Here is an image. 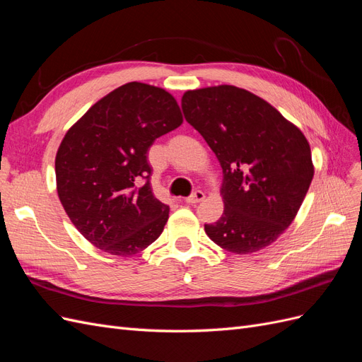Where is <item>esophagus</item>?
I'll return each instance as SVG.
<instances>
[{"instance_id": "obj_1", "label": "esophagus", "mask_w": 362, "mask_h": 362, "mask_svg": "<svg viewBox=\"0 0 362 362\" xmlns=\"http://www.w3.org/2000/svg\"><path fill=\"white\" fill-rule=\"evenodd\" d=\"M205 199V193L204 192H201V190H196L192 196H190V198H187V199H185V202H187V204H198V202H202Z\"/></svg>"}]
</instances>
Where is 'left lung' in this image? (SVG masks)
<instances>
[{
  "mask_svg": "<svg viewBox=\"0 0 362 362\" xmlns=\"http://www.w3.org/2000/svg\"><path fill=\"white\" fill-rule=\"evenodd\" d=\"M185 120L223 170V214L205 233L235 255L270 246L294 221L314 177L302 131L262 98L221 84L182 95Z\"/></svg>",
  "mask_w": 362,
  "mask_h": 362,
  "instance_id": "8db88e82",
  "label": "left lung"
}]
</instances>
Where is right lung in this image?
<instances>
[{"label": "right lung", "mask_w": 362, "mask_h": 362, "mask_svg": "<svg viewBox=\"0 0 362 362\" xmlns=\"http://www.w3.org/2000/svg\"><path fill=\"white\" fill-rule=\"evenodd\" d=\"M182 124L175 98L131 81L95 103L56 156L59 199L78 233L107 254L133 257L163 233L169 206L151 189L148 151Z\"/></svg>", "instance_id": "right-lung-1"}]
</instances>
